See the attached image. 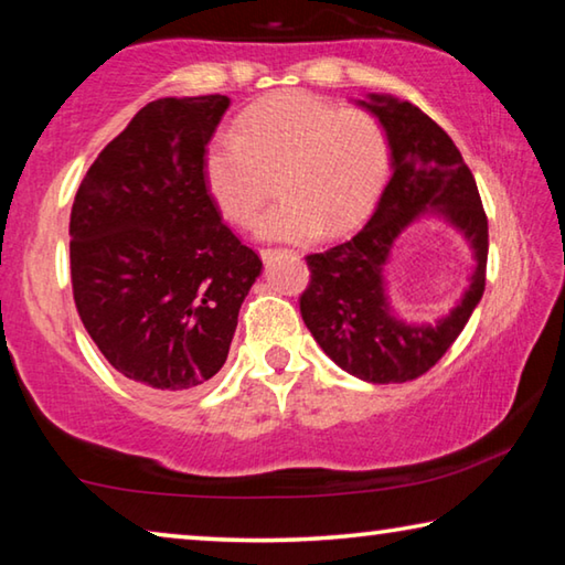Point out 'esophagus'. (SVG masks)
<instances>
[{
    "instance_id": "1",
    "label": "esophagus",
    "mask_w": 565,
    "mask_h": 565,
    "mask_svg": "<svg viewBox=\"0 0 565 565\" xmlns=\"http://www.w3.org/2000/svg\"><path fill=\"white\" fill-rule=\"evenodd\" d=\"M274 254H279V248H262V259H271Z\"/></svg>"
}]
</instances>
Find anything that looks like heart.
Returning a JSON list of instances; mask_svg holds the SVG:
<instances>
[{"instance_id": "b5f03b06", "label": "heart", "mask_w": 565, "mask_h": 565, "mask_svg": "<svg viewBox=\"0 0 565 565\" xmlns=\"http://www.w3.org/2000/svg\"><path fill=\"white\" fill-rule=\"evenodd\" d=\"M271 179L281 202L262 218V236L309 242L349 232L386 186V131L366 109H341L309 92L276 94L204 151L209 196L236 226L259 218Z\"/></svg>"}]
</instances>
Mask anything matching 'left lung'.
Wrapping results in <instances>:
<instances>
[{
	"label": "left lung",
	"instance_id": "1",
	"mask_svg": "<svg viewBox=\"0 0 565 565\" xmlns=\"http://www.w3.org/2000/svg\"><path fill=\"white\" fill-rule=\"evenodd\" d=\"M359 107L386 131L391 179L361 232L323 254H309L311 281L301 294V319L323 353L369 384H404L426 374L451 349L486 286L489 222L476 179L451 137L411 102L366 94ZM424 213H441L475 252L469 286L446 318L411 324L393 311L383 269L395 238Z\"/></svg>",
	"mask_w": 565,
	"mask_h": 565
}]
</instances>
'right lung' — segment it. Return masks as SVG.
I'll return each instance as SVG.
<instances>
[{
	"instance_id": "1",
	"label": "right lung",
	"mask_w": 565,
	"mask_h": 565,
	"mask_svg": "<svg viewBox=\"0 0 565 565\" xmlns=\"http://www.w3.org/2000/svg\"><path fill=\"white\" fill-rule=\"evenodd\" d=\"M224 94L157 99L102 149L70 222L74 303L114 369L159 396L218 374L262 259L222 222L204 151Z\"/></svg>"
}]
</instances>
